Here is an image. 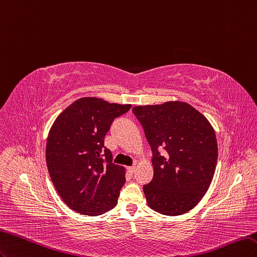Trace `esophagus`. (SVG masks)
Masks as SVG:
<instances>
[{"label": "esophagus", "instance_id": "obj_1", "mask_svg": "<svg viewBox=\"0 0 257 257\" xmlns=\"http://www.w3.org/2000/svg\"><path fill=\"white\" fill-rule=\"evenodd\" d=\"M127 170H128V172H129L130 174H134V173L136 172V167H135V165H132V167H128Z\"/></svg>", "mask_w": 257, "mask_h": 257}]
</instances>
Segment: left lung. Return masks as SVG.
<instances>
[{"instance_id":"left-lung-1","label":"left lung","mask_w":257,"mask_h":257,"mask_svg":"<svg viewBox=\"0 0 257 257\" xmlns=\"http://www.w3.org/2000/svg\"><path fill=\"white\" fill-rule=\"evenodd\" d=\"M132 112L153 152L154 177L143 186L148 206L165 216L191 210L208 190L217 165L218 144L209 121L181 101L139 105Z\"/></svg>"}]
</instances>
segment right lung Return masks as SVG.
<instances>
[{"label":"right lung","instance_id":"obj_1","mask_svg":"<svg viewBox=\"0 0 257 257\" xmlns=\"http://www.w3.org/2000/svg\"><path fill=\"white\" fill-rule=\"evenodd\" d=\"M130 107L85 97L55 119L47 140V167L57 193L72 210L95 217L116 206L125 169L113 163L104 137Z\"/></svg>","mask_w":257,"mask_h":257}]
</instances>
